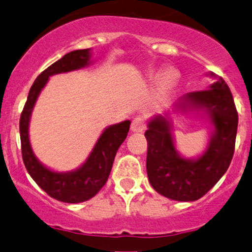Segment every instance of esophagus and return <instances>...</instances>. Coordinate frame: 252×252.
Returning a JSON list of instances; mask_svg holds the SVG:
<instances>
[{
  "instance_id": "1",
  "label": "esophagus",
  "mask_w": 252,
  "mask_h": 252,
  "mask_svg": "<svg viewBox=\"0 0 252 252\" xmlns=\"http://www.w3.org/2000/svg\"><path fill=\"white\" fill-rule=\"evenodd\" d=\"M145 128H146V120L143 119V117L138 116L132 120V124H131V131H133V132H142Z\"/></svg>"
}]
</instances>
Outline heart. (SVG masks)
Instances as JSON below:
<instances>
[{"mask_svg": "<svg viewBox=\"0 0 252 252\" xmlns=\"http://www.w3.org/2000/svg\"><path fill=\"white\" fill-rule=\"evenodd\" d=\"M158 76H159V78L162 79V80L167 81L166 86H169L172 83H173V81H172V80H173V79L176 78V74H174L173 71H164V73H159V74H158Z\"/></svg>", "mask_w": 252, "mask_h": 252, "instance_id": "obj_1", "label": "heart"}]
</instances>
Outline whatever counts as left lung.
<instances>
[{
  "mask_svg": "<svg viewBox=\"0 0 252 252\" xmlns=\"http://www.w3.org/2000/svg\"><path fill=\"white\" fill-rule=\"evenodd\" d=\"M183 107H204L215 127L208 150L198 159L182 158L174 148L169 122L156 117L145 132L147 140L148 181L169 199L193 202L208 193L230 166L235 151L239 116L232 94L219 76L207 90L188 93Z\"/></svg>",
  "mask_w": 252,
  "mask_h": 252,
  "instance_id": "1",
  "label": "left lung"
}]
</instances>
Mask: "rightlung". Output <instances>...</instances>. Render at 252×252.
I'll list each match as a JSON object with an SVG mask.
<instances>
[{
	"label": "right lung",
	"mask_w": 252,
	"mask_h": 252,
	"mask_svg": "<svg viewBox=\"0 0 252 252\" xmlns=\"http://www.w3.org/2000/svg\"><path fill=\"white\" fill-rule=\"evenodd\" d=\"M89 58V49L73 50L42 71L31 88L20 119L22 158L28 173L48 195L64 203L85 202L93 198L105 186L117 150L127 136L131 125L130 121H124L106 128L100 136L85 163L74 172L57 173L49 171L34 157L28 138V125L31 112L40 90L47 84L50 75L83 68L88 65Z\"/></svg>",
	"instance_id": "right-lung-1"
}]
</instances>
